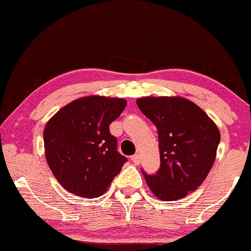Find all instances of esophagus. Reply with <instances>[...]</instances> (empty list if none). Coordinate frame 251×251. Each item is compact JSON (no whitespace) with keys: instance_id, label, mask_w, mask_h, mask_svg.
<instances>
[{"instance_id":"34e87169","label":"esophagus","mask_w":251,"mask_h":251,"mask_svg":"<svg viewBox=\"0 0 251 251\" xmlns=\"http://www.w3.org/2000/svg\"><path fill=\"white\" fill-rule=\"evenodd\" d=\"M131 160H132V162L134 165H139V162H141V156H139L138 154H134L132 157H131Z\"/></svg>"}]
</instances>
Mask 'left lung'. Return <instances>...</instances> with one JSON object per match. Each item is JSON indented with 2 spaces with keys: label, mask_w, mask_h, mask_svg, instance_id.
<instances>
[{
  "label": "left lung",
  "mask_w": 251,
  "mask_h": 251,
  "mask_svg": "<svg viewBox=\"0 0 251 251\" xmlns=\"http://www.w3.org/2000/svg\"><path fill=\"white\" fill-rule=\"evenodd\" d=\"M136 102L159 134L161 167L154 176L144 174L148 186L161 201L183 199L212 170L220 131L204 110L184 97L147 96Z\"/></svg>",
  "instance_id": "left-lung-1"
}]
</instances>
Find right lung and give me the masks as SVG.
I'll return each instance as SVG.
<instances>
[{
  "mask_svg": "<svg viewBox=\"0 0 251 251\" xmlns=\"http://www.w3.org/2000/svg\"><path fill=\"white\" fill-rule=\"evenodd\" d=\"M126 100L90 95L75 100L49 119L44 127V152L55 178L71 194L85 199L103 195L126 157L117 151L110 123Z\"/></svg>",
  "mask_w": 251,
  "mask_h": 251,
  "instance_id": "obj_1",
  "label": "right lung"
}]
</instances>
